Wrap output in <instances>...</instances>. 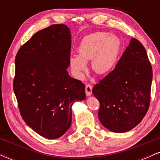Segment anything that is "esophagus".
Segmentation results:
<instances>
[{
    "label": "esophagus",
    "instance_id": "obj_1",
    "mask_svg": "<svg viewBox=\"0 0 160 160\" xmlns=\"http://www.w3.org/2000/svg\"><path fill=\"white\" fill-rule=\"evenodd\" d=\"M92 86L91 84H86L85 87V92L87 96H90L92 95Z\"/></svg>",
    "mask_w": 160,
    "mask_h": 160
}]
</instances>
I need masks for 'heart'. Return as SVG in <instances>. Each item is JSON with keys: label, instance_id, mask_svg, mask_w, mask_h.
Returning <instances> with one entry per match:
<instances>
[{"label": "heart", "instance_id": "obj_1", "mask_svg": "<svg viewBox=\"0 0 160 160\" xmlns=\"http://www.w3.org/2000/svg\"><path fill=\"white\" fill-rule=\"evenodd\" d=\"M121 49V40L115 34L96 32L82 40L78 49V56L70 58V67L76 78L82 79L91 61L92 71L106 75L114 68Z\"/></svg>", "mask_w": 160, "mask_h": 160}]
</instances>
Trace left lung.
<instances>
[{
	"mask_svg": "<svg viewBox=\"0 0 160 160\" xmlns=\"http://www.w3.org/2000/svg\"><path fill=\"white\" fill-rule=\"evenodd\" d=\"M153 71L144 46L132 38L115 68L95 84L98 118L110 131L122 133L143 120L150 102Z\"/></svg>",
	"mask_w": 160,
	"mask_h": 160,
	"instance_id": "1",
	"label": "left lung"
}]
</instances>
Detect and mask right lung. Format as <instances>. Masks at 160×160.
I'll return each instance as SVG.
<instances>
[{
	"mask_svg": "<svg viewBox=\"0 0 160 160\" xmlns=\"http://www.w3.org/2000/svg\"><path fill=\"white\" fill-rule=\"evenodd\" d=\"M71 32L63 24L39 31L15 58L13 90L22 117L49 139L62 136L71 125V107L86 98L85 85L70 77Z\"/></svg>",
	"mask_w": 160,
	"mask_h": 160,
	"instance_id": "right-lung-1",
	"label": "right lung"
}]
</instances>
